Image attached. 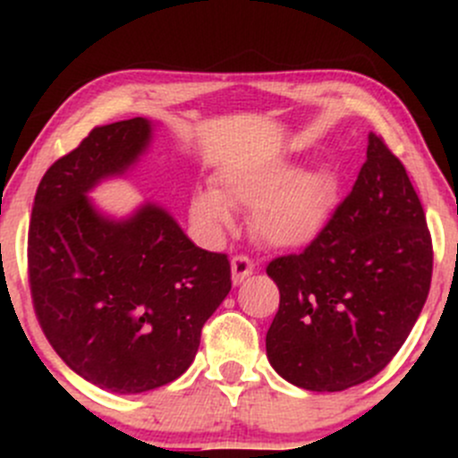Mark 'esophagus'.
Instances as JSON below:
<instances>
[{"label":"esophagus","mask_w":458,"mask_h":458,"mask_svg":"<svg viewBox=\"0 0 458 458\" xmlns=\"http://www.w3.org/2000/svg\"><path fill=\"white\" fill-rule=\"evenodd\" d=\"M230 266H233V284L234 285L243 284V281H246L248 276H250L252 272H255V263H252L246 255L233 257Z\"/></svg>","instance_id":"1"}]
</instances>
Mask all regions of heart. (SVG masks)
<instances>
[{"label": "heart", "mask_w": 458, "mask_h": 458, "mask_svg": "<svg viewBox=\"0 0 458 458\" xmlns=\"http://www.w3.org/2000/svg\"><path fill=\"white\" fill-rule=\"evenodd\" d=\"M336 182L327 170H297L290 161H261L216 173L215 191L191 197V219L208 239L233 228V208H252V233L270 248H303L330 224Z\"/></svg>", "instance_id": "heart-1"}]
</instances>
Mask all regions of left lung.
<instances>
[{
	"label": "left lung",
	"instance_id": "left-lung-1",
	"mask_svg": "<svg viewBox=\"0 0 458 458\" xmlns=\"http://www.w3.org/2000/svg\"><path fill=\"white\" fill-rule=\"evenodd\" d=\"M426 212L399 157L368 137V159L330 224L299 255L266 272L279 310L267 361L293 386L341 392L392 361L423 310L432 281Z\"/></svg>",
	"mask_w": 458,
	"mask_h": 458
}]
</instances>
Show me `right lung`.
I'll return each instance as SVG.
<instances>
[{
    "label": "right lung",
    "instance_id": "1",
    "mask_svg": "<svg viewBox=\"0 0 458 458\" xmlns=\"http://www.w3.org/2000/svg\"><path fill=\"white\" fill-rule=\"evenodd\" d=\"M143 117L97 126L46 170L32 203L29 281L55 352L86 381L140 394L182 377L201 327L233 288L230 261L197 248L155 203L128 219L86 192L123 174L148 148Z\"/></svg>",
    "mask_w": 458,
    "mask_h": 458
}]
</instances>
